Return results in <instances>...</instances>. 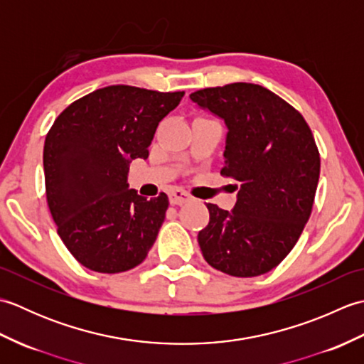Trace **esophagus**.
Returning <instances> with one entry per match:
<instances>
[{
	"instance_id": "esophagus-1",
	"label": "esophagus",
	"mask_w": 364,
	"mask_h": 364,
	"mask_svg": "<svg viewBox=\"0 0 364 364\" xmlns=\"http://www.w3.org/2000/svg\"><path fill=\"white\" fill-rule=\"evenodd\" d=\"M168 200H170V205H184L186 202H189L191 196L188 194V192L176 189V191L170 192V194H168Z\"/></svg>"
}]
</instances>
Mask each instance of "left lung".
<instances>
[{
  "mask_svg": "<svg viewBox=\"0 0 364 364\" xmlns=\"http://www.w3.org/2000/svg\"><path fill=\"white\" fill-rule=\"evenodd\" d=\"M191 100L225 122L220 173L239 184L231 211L206 203L210 223L198 233L203 258L233 277L266 274L292 250L310 219L321 172L311 129L299 111L258 84L208 87Z\"/></svg>",
  "mask_w": 364,
  "mask_h": 364,
  "instance_id": "1",
  "label": "left lung"
}]
</instances>
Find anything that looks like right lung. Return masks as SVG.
Returning a JSON list of instances; mask_svg holds the SVG:
<instances>
[{
  "label": "right lung",
  "instance_id": "right-lung-1",
  "mask_svg": "<svg viewBox=\"0 0 364 364\" xmlns=\"http://www.w3.org/2000/svg\"><path fill=\"white\" fill-rule=\"evenodd\" d=\"M184 92L107 86L59 114L43 146L46 202L63 242L84 267L119 274L145 259L168 198L128 188L131 161L149 158L159 122Z\"/></svg>",
  "mask_w": 364,
  "mask_h": 364
}]
</instances>
